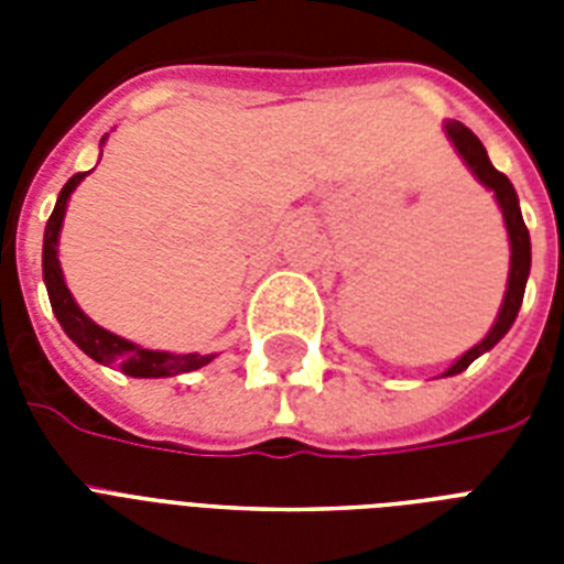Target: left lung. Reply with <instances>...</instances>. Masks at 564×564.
<instances>
[{
  "label": "left lung",
  "instance_id": "1",
  "mask_svg": "<svg viewBox=\"0 0 564 564\" xmlns=\"http://www.w3.org/2000/svg\"><path fill=\"white\" fill-rule=\"evenodd\" d=\"M447 137L454 140L456 152L463 154V161L471 166V172L480 178V184H486L489 189H495V198H498L500 210H503V221H507L509 230V246H512V263H509V283H507V299H503V307L498 313V322L489 330V336L482 339L480 345H474L471 351H465L459 360L445 371V377L459 375L471 366L480 354H486L489 348L503 339L512 322H516L518 310H521V301H524V286H527V274H530V230L524 225V216H521V207H518V195L516 187L509 184V178L503 172H498L491 166L489 154L482 149V143L477 140L471 128H465L463 122H447L445 126Z\"/></svg>",
  "mask_w": 564,
  "mask_h": 564
}]
</instances>
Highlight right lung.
Returning a JSON list of instances; mask_svg holds the SVG:
<instances>
[{"label":"right lung","instance_id":"add662e5","mask_svg":"<svg viewBox=\"0 0 564 564\" xmlns=\"http://www.w3.org/2000/svg\"><path fill=\"white\" fill-rule=\"evenodd\" d=\"M82 178L84 172H78V175H73V178L66 181L61 195H57L55 210H52V216H48L46 221V234H43V281H46L48 301H52V310H55L57 322H61V327L66 330V336H69L87 357H93L96 362H105V366H117V369L128 377H172L207 366V362L213 360L210 354L202 357V354L149 351V348H140V345L128 343L122 336L110 334V330H105V327H99L96 322H90V318L78 310V304H75L69 290H66L61 263H57V234H61V221H64L66 198H69V193L78 187V181Z\"/></svg>","mask_w":564,"mask_h":564}]
</instances>
